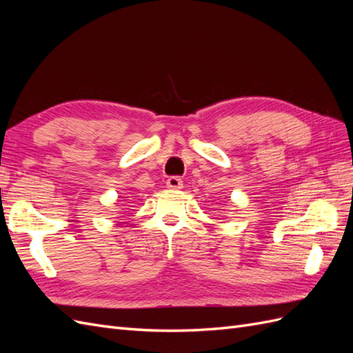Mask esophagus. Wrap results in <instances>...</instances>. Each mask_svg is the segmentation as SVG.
<instances>
[{
    "label": "esophagus",
    "mask_w": 353,
    "mask_h": 353,
    "mask_svg": "<svg viewBox=\"0 0 353 353\" xmlns=\"http://www.w3.org/2000/svg\"><path fill=\"white\" fill-rule=\"evenodd\" d=\"M166 187L170 190H181L183 188V179L179 176H170L166 181Z\"/></svg>",
    "instance_id": "34e87169"
}]
</instances>
